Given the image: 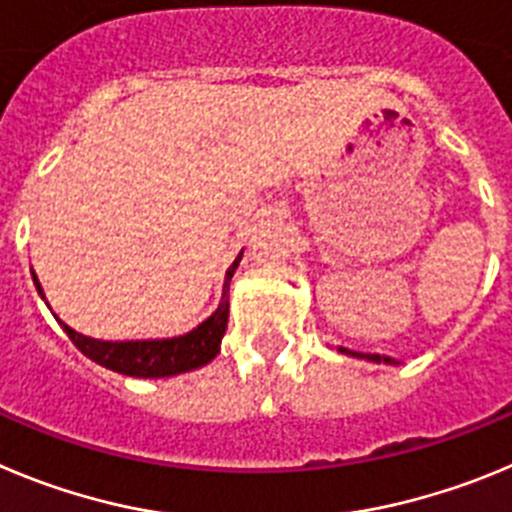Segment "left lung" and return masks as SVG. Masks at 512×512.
<instances>
[{"instance_id":"1","label":"left lung","mask_w":512,"mask_h":512,"mask_svg":"<svg viewBox=\"0 0 512 512\" xmlns=\"http://www.w3.org/2000/svg\"><path fill=\"white\" fill-rule=\"evenodd\" d=\"M339 352H342V354H349V357L367 359V362H377V365H380V362H385V365H398V362H395L393 357H382V354H362V352H349V349H344V347H339Z\"/></svg>"}]
</instances>
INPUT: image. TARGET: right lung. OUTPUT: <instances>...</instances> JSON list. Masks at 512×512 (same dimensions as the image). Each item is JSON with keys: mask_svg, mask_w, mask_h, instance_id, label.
Wrapping results in <instances>:
<instances>
[{"mask_svg": "<svg viewBox=\"0 0 512 512\" xmlns=\"http://www.w3.org/2000/svg\"><path fill=\"white\" fill-rule=\"evenodd\" d=\"M239 260H242V252L237 255V260L229 265L227 278H224L222 288V301L216 306V311L211 313L209 319L201 321L196 329H191L188 334L170 336V339H130V342H104V339H91V336L78 334L71 326L63 324V331L68 334L73 344H76L81 352L89 359H94L96 365L107 367V370L119 372V375L130 377H173L181 375V372L199 370V367L209 365L211 359L219 354L222 349V336L227 331L229 321V280H232L234 270H237ZM35 280V288H38L40 298L43 296V288H40L38 278Z\"/></svg>", "mask_w": 512, "mask_h": 512, "instance_id": "right-lung-1", "label": "right lung"}]
</instances>
